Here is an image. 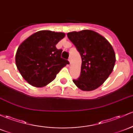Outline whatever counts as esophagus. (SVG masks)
I'll use <instances>...</instances> for the list:
<instances>
[{"instance_id": "obj_1", "label": "esophagus", "mask_w": 133, "mask_h": 133, "mask_svg": "<svg viewBox=\"0 0 133 133\" xmlns=\"http://www.w3.org/2000/svg\"><path fill=\"white\" fill-rule=\"evenodd\" d=\"M68 61H69V63L71 64V58L70 57V58H69V59H68Z\"/></svg>"}]
</instances>
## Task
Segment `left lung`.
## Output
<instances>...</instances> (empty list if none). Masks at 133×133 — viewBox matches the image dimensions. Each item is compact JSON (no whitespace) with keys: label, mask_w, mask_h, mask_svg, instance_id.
<instances>
[{"label":"left lung","mask_w":133,"mask_h":133,"mask_svg":"<svg viewBox=\"0 0 133 133\" xmlns=\"http://www.w3.org/2000/svg\"><path fill=\"white\" fill-rule=\"evenodd\" d=\"M68 37L82 59L81 74L73 82L83 91H92L102 85L112 72L116 54L112 45L101 35L92 30L72 31Z\"/></svg>","instance_id":"1"}]
</instances>
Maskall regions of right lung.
Segmentation results:
<instances>
[{"mask_svg":"<svg viewBox=\"0 0 133 133\" xmlns=\"http://www.w3.org/2000/svg\"><path fill=\"white\" fill-rule=\"evenodd\" d=\"M65 33L49 30L36 32L17 49L16 64L23 78L35 87H43L53 81L69 61L61 58L62 49L56 45Z\"/></svg>","mask_w":133,"mask_h":133,"instance_id":"obj_1","label":"right lung"}]
</instances>
